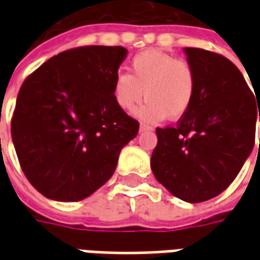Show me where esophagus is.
<instances>
[{
	"label": "esophagus",
	"instance_id": "1",
	"mask_svg": "<svg viewBox=\"0 0 260 260\" xmlns=\"http://www.w3.org/2000/svg\"><path fill=\"white\" fill-rule=\"evenodd\" d=\"M145 131H153V126H152V125L142 122V124H141V132H145Z\"/></svg>",
	"mask_w": 260,
	"mask_h": 260
}]
</instances>
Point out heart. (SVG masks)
<instances>
[{"label":"heart","instance_id":"heart-1","mask_svg":"<svg viewBox=\"0 0 260 260\" xmlns=\"http://www.w3.org/2000/svg\"><path fill=\"white\" fill-rule=\"evenodd\" d=\"M196 72L186 59L171 54L149 50L135 55L129 74H118L113 85V96L121 110L134 111L147 102L138 115L147 121L180 119L191 110L196 94Z\"/></svg>","mask_w":260,"mask_h":260}]
</instances>
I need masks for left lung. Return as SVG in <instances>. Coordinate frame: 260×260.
I'll use <instances>...</instances> for the list:
<instances>
[{"mask_svg": "<svg viewBox=\"0 0 260 260\" xmlns=\"http://www.w3.org/2000/svg\"><path fill=\"white\" fill-rule=\"evenodd\" d=\"M185 54L196 72L193 104L177 125L156 129L150 166L173 195L199 203L227 189L251 154L260 100L221 54L193 47Z\"/></svg>", "mask_w": 260, "mask_h": 260, "instance_id": "left-lung-1", "label": "left lung"}]
</instances>
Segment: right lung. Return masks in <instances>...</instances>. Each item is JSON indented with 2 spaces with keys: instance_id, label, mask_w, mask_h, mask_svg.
Returning a JSON list of instances; mask_svg holds the SVG:
<instances>
[{
  "instance_id": "right-lung-1",
  "label": "right lung",
  "mask_w": 260,
  "mask_h": 260,
  "mask_svg": "<svg viewBox=\"0 0 260 260\" xmlns=\"http://www.w3.org/2000/svg\"><path fill=\"white\" fill-rule=\"evenodd\" d=\"M126 53L121 46L71 48L22 83L11 135L23 174L48 199L76 202L97 191L138 134L139 122L113 96Z\"/></svg>"
}]
</instances>
